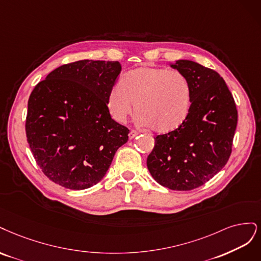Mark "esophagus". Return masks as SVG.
<instances>
[{"mask_svg":"<svg viewBox=\"0 0 261 261\" xmlns=\"http://www.w3.org/2000/svg\"><path fill=\"white\" fill-rule=\"evenodd\" d=\"M138 132L137 131H134V130H132V131H130V133H129V139L130 140H132V139H134V138H136L137 136H138Z\"/></svg>","mask_w":261,"mask_h":261,"instance_id":"obj_1","label":"esophagus"}]
</instances>
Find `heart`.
<instances>
[{
	"label": "heart",
	"mask_w": 261,
	"mask_h": 261,
	"mask_svg": "<svg viewBox=\"0 0 261 261\" xmlns=\"http://www.w3.org/2000/svg\"><path fill=\"white\" fill-rule=\"evenodd\" d=\"M136 108V123L161 134L170 133L190 114L192 88L181 71L164 67H138L125 72L109 90L106 105L112 118L123 123Z\"/></svg>",
	"instance_id": "heart-1"
}]
</instances>
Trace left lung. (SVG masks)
Listing matches in <instances>:
<instances>
[{
	"label": "left lung",
	"instance_id": "left-lung-1",
	"mask_svg": "<svg viewBox=\"0 0 261 261\" xmlns=\"http://www.w3.org/2000/svg\"><path fill=\"white\" fill-rule=\"evenodd\" d=\"M170 66L190 82V114L180 128L155 138L146 164L161 186L191 191L209 181L228 163L238 109L228 86L217 71L187 60Z\"/></svg>",
	"mask_w": 261,
	"mask_h": 261
}]
</instances>
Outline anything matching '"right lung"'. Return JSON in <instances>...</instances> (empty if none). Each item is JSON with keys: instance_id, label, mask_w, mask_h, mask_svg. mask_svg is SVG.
I'll list each match as a JSON object with an SVG mask.
<instances>
[{"instance_id": "1", "label": "right lung", "mask_w": 261, "mask_h": 261, "mask_svg": "<svg viewBox=\"0 0 261 261\" xmlns=\"http://www.w3.org/2000/svg\"><path fill=\"white\" fill-rule=\"evenodd\" d=\"M121 71L118 62L78 61L58 67L31 92L26 136L47 178L70 190L95 186L128 141L106 99Z\"/></svg>"}]
</instances>
